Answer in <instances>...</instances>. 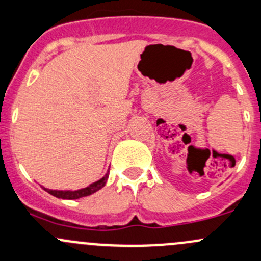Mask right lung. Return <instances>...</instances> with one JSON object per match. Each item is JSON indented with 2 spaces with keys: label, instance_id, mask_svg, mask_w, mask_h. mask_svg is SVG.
I'll return each instance as SVG.
<instances>
[{
  "label": "right lung",
  "instance_id": "obj_1",
  "mask_svg": "<svg viewBox=\"0 0 261 261\" xmlns=\"http://www.w3.org/2000/svg\"><path fill=\"white\" fill-rule=\"evenodd\" d=\"M108 179H109V171L106 172V175L102 177V179H100L98 181H95V182H92L91 185L86 186V188H84V189H80V190L71 191V190H51V189H46V188H42V189L45 191H47L48 194H51V195H54L55 197H59V199L76 200V199H80V197H84V196H89V195H91V194L96 193V191H98L101 188H103V186H105Z\"/></svg>",
  "mask_w": 261,
  "mask_h": 261
}]
</instances>
